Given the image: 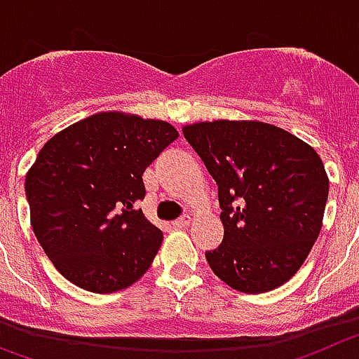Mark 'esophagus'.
I'll use <instances>...</instances> for the list:
<instances>
[{"instance_id":"1","label":"esophagus","mask_w":359,"mask_h":359,"mask_svg":"<svg viewBox=\"0 0 359 359\" xmlns=\"http://www.w3.org/2000/svg\"><path fill=\"white\" fill-rule=\"evenodd\" d=\"M189 224H191V217H189V215H186V217L177 218L175 222H173V227H177V229H184V227H188Z\"/></svg>"}]
</instances>
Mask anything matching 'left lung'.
I'll return each instance as SVG.
<instances>
[{
	"label": "left lung",
	"instance_id": "1",
	"mask_svg": "<svg viewBox=\"0 0 359 359\" xmlns=\"http://www.w3.org/2000/svg\"><path fill=\"white\" fill-rule=\"evenodd\" d=\"M218 186L224 240L205 260L240 292L280 287L300 269L323 224L329 177L316 149L260 121L182 128Z\"/></svg>",
	"mask_w": 359,
	"mask_h": 359
}]
</instances>
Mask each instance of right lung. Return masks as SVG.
<instances>
[{
	"mask_svg": "<svg viewBox=\"0 0 359 359\" xmlns=\"http://www.w3.org/2000/svg\"><path fill=\"white\" fill-rule=\"evenodd\" d=\"M177 137L166 121L101 111L46 141L25 191L34 235L65 278L102 294L149 269L164 236L135 202L144 170Z\"/></svg>",
	"mask_w": 359,
	"mask_h": 359,
	"instance_id": "obj_1",
	"label": "right lung"
}]
</instances>
